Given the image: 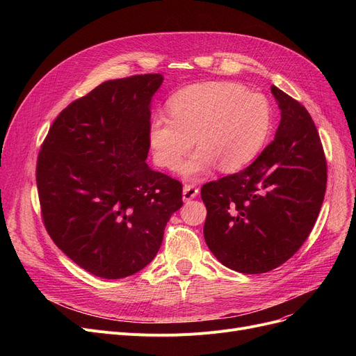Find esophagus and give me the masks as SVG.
<instances>
[{"label":"esophagus","mask_w":356,"mask_h":356,"mask_svg":"<svg viewBox=\"0 0 356 356\" xmlns=\"http://www.w3.org/2000/svg\"><path fill=\"white\" fill-rule=\"evenodd\" d=\"M197 193H199V189L196 188L195 184H184V188H183V200L184 202H189L193 197H196Z\"/></svg>","instance_id":"1"}]
</instances>
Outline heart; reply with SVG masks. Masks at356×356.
Listing matches in <instances>:
<instances>
[{"label":"heart","mask_w":356,"mask_h":356,"mask_svg":"<svg viewBox=\"0 0 356 356\" xmlns=\"http://www.w3.org/2000/svg\"><path fill=\"white\" fill-rule=\"evenodd\" d=\"M170 117L153 115L148 145L156 164L181 177L196 180L218 164L222 172H236L250 164L267 143L273 128V108L263 93L248 92L235 82H203L177 90L167 102Z\"/></svg>","instance_id":"b5f03b06"}]
</instances>
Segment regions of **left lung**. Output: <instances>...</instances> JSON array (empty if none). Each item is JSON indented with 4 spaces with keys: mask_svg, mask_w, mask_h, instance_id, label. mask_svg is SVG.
Wrapping results in <instances>:
<instances>
[{
    "mask_svg": "<svg viewBox=\"0 0 356 356\" xmlns=\"http://www.w3.org/2000/svg\"><path fill=\"white\" fill-rule=\"evenodd\" d=\"M282 120L274 140L244 170L200 191L208 215L204 241L225 267L271 271L303 245L326 192V159L303 105L271 86Z\"/></svg>",
    "mask_w": 356,
    "mask_h": 356,
    "instance_id": "left-lung-1",
    "label": "left lung"
}]
</instances>
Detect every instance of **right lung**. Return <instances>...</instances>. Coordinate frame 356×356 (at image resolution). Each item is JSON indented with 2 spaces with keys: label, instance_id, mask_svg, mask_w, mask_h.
<instances>
[{
  "label": "right lung",
  "instance_id": "add662e5",
  "mask_svg": "<svg viewBox=\"0 0 356 356\" xmlns=\"http://www.w3.org/2000/svg\"><path fill=\"white\" fill-rule=\"evenodd\" d=\"M160 73L108 81L54 120L37 160L44 227L72 261L101 278H124L157 255L180 181L145 163Z\"/></svg>",
  "mask_w": 356,
  "mask_h": 356
}]
</instances>
